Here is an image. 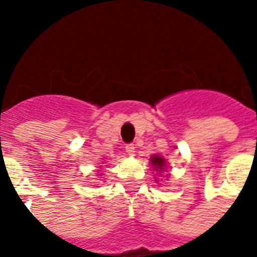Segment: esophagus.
<instances>
[{
  "instance_id": "34e87169",
  "label": "esophagus",
  "mask_w": 257,
  "mask_h": 257,
  "mask_svg": "<svg viewBox=\"0 0 257 257\" xmlns=\"http://www.w3.org/2000/svg\"><path fill=\"white\" fill-rule=\"evenodd\" d=\"M125 151H126V153H128V155H131V156H133V155H135V147H133L132 144L126 145V147H125Z\"/></svg>"
}]
</instances>
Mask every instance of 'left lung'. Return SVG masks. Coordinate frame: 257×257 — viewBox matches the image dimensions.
Listing matches in <instances>:
<instances>
[{"mask_svg": "<svg viewBox=\"0 0 257 257\" xmlns=\"http://www.w3.org/2000/svg\"><path fill=\"white\" fill-rule=\"evenodd\" d=\"M149 164L152 165V171L157 172V175L160 176L161 173L167 169V160H165L163 156H160V155H153V156H151V159H149ZM155 180H156V183H159V179H157V177H155Z\"/></svg>", "mask_w": 257, "mask_h": 257, "instance_id": "obj_1", "label": "left lung"}]
</instances>
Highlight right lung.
<instances>
[{
    "instance_id": "right-lung-1",
    "label": "right lung",
    "mask_w": 257,
    "mask_h": 257,
    "mask_svg": "<svg viewBox=\"0 0 257 257\" xmlns=\"http://www.w3.org/2000/svg\"><path fill=\"white\" fill-rule=\"evenodd\" d=\"M100 168H101V167H100ZM101 171V169H98V172H100ZM98 176H101V173H100V175H98Z\"/></svg>"
}]
</instances>
